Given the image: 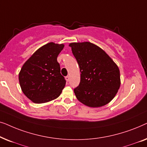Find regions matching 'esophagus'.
Masks as SVG:
<instances>
[{"mask_svg":"<svg viewBox=\"0 0 147 147\" xmlns=\"http://www.w3.org/2000/svg\"><path fill=\"white\" fill-rule=\"evenodd\" d=\"M65 80H66V81H67V82L69 81V76H66V77H65Z\"/></svg>","mask_w":147,"mask_h":147,"instance_id":"1","label":"esophagus"}]
</instances>
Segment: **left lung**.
I'll list each match as a JSON object with an SVG mask.
<instances>
[{
	"label": "left lung",
	"instance_id": "8db88e82",
	"mask_svg": "<svg viewBox=\"0 0 147 147\" xmlns=\"http://www.w3.org/2000/svg\"><path fill=\"white\" fill-rule=\"evenodd\" d=\"M79 65L80 82L74 88L76 98L90 107L111 101L120 86L118 66L104 50L90 42L69 44Z\"/></svg>",
	"mask_w": 147,
	"mask_h": 147
}]
</instances>
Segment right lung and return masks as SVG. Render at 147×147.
<instances>
[{
	"label": "right lung",
	"instance_id": "add662e5",
	"mask_svg": "<svg viewBox=\"0 0 147 147\" xmlns=\"http://www.w3.org/2000/svg\"><path fill=\"white\" fill-rule=\"evenodd\" d=\"M63 44L49 43L39 48L24 63L19 75L22 91L37 104L51 101L61 94L66 81L60 73L57 56Z\"/></svg>",
	"mask_w": 147,
	"mask_h": 147
}]
</instances>
